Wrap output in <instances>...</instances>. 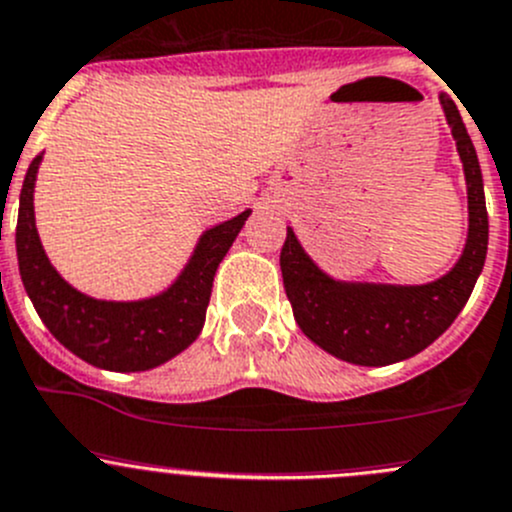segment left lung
Wrapping results in <instances>:
<instances>
[{"instance_id": "obj_1", "label": "left lung", "mask_w": 512, "mask_h": 512, "mask_svg": "<svg viewBox=\"0 0 512 512\" xmlns=\"http://www.w3.org/2000/svg\"><path fill=\"white\" fill-rule=\"evenodd\" d=\"M467 179L470 232L457 265L429 285L336 283L313 265L288 227L280 270L300 331L323 351L358 366H386L424 351L465 308L487 255V209L480 161L457 105L442 95Z\"/></svg>"}]
</instances>
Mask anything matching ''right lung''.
<instances>
[{"instance_id":"right-lung-1","label":"right lung","mask_w":512,"mask_h":512,"mask_svg":"<svg viewBox=\"0 0 512 512\" xmlns=\"http://www.w3.org/2000/svg\"><path fill=\"white\" fill-rule=\"evenodd\" d=\"M42 154L30 164L19 194L17 260L27 295L52 336L88 364L108 371H146L184 351L199 336L219 262L250 209L207 229L189 265L166 293L138 303L93 300L70 288L40 245L32 191Z\"/></svg>"}]
</instances>
